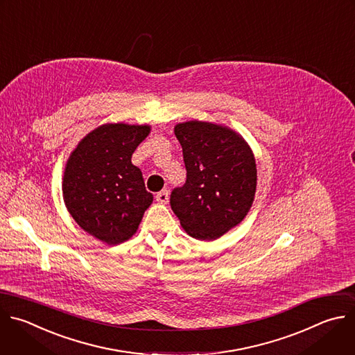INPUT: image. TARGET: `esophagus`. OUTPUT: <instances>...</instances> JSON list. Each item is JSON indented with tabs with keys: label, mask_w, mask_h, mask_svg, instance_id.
Segmentation results:
<instances>
[{
	"label": "esophagus",
	"mask_w": 355,
	"mask_h": 355,
	"mask_svg": "<svg viewBox=\"0 0 355 355\" xmlns=\"http://www.w3.org/2000/svg\"><path fill=\"white\" fill-rule=\"evenodd\" d=\"M156 200L159 203H167L168 202V191L167 189H163L160 192L156 193Z\"/></svg>",
	"instance_id": "esophagus-1"
}]
</instances>
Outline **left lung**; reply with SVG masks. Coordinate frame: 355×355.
<instances>
[{"label": "left lung", "instance_id": "8db88e82", "mask_svg": "<svg viewBox=\"0 0 355 355\" xmlns=\"http://www.w3.org/2000/svg\"><path fill=\"white\" fill-rule=\"evenodd\" d=\"M174 132L182 146L187 181L173 189L171 209L191 237L216 240L251 209L257 189L254 155L241 137L216 124L189 121Z\"/></svg>", "mask_w": 355, "mask_h": 355}]
</instances>
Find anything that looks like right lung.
I'll use <instances>...</instances> for the list:
<instances>
[{
	"label": "right lung",
	"mask_w": 355,
	"mask_h": 355,
	"mask_svg": "<svg viewBox=\"0 0 355 355\" xmlns=\"http://www.w3.org/2000/svg\"><path fill=\"white\" fill-rule=\"evenodd\" d=\"M148 125L105 124L82 139L64 174V200L75 221L93 237L116 245L135 234L153 202L132 153Z\"/></svg>",
	"instance_id": "1"
}]
</instances>
